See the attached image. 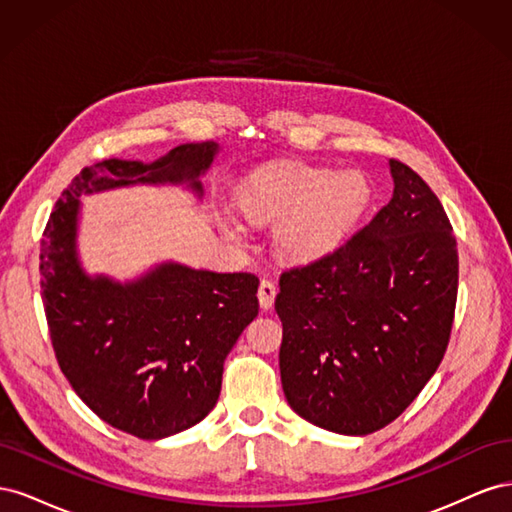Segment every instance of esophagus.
Masks as SVG:
<instances>
[{
    "mask_svg": "<svg viewBox=\"0 0 512 512\" xmlns=\"http://www.w3.org/2000/svg\"><path fill=\"white\" fill-rule=\"evenodd\" d=\"M275 294H277V288H275V284L271 282V280H262L260 282V286H258V301H260V307L265 309H271L273 307V301H275Z\"/></svg>",
    "mask_w": 512,
    "mask_h": 512,
    "instance_id": "obj_1",
    "label": "esophagus"
}]
</instances>
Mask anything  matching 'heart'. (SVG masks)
Instances as JSON below:
<instances>
[{
	"label": "heart",
	"instance_id": "1",
	"mask_svg": "<svg viewBox=\"0 0 512 512\" xmlns=\"http://www.w3.org/2000/svg\"><path fill=\"white\" fill-rule=\"evenodd\" d=\"M374 183L363 170L314 166H277L252 175L239 196V209L250 222H280L275 247L292 262H314L339 250L361 226ZM230 239L245 230L222 224Z\"/></svg>",
	"mask_w": 512,
	"mask_h": 512
}]
</instances>
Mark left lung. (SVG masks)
<instances>
[{
    "label": "left lung",
    "mask_w": 512,
    "mask_h": 512,
    "mask_svg": "<svg viewBox=\"0 0 512 512\" xmlns=\"http://www.w3.org/2000/svg\"><path fill=\"white\" fill-rule=\"evenodd\" d=\"M393 198L339 250L280 277V371L290 408L367 436L404 412L451 337L459 258L429 185L389 160Z\"/></svg>",
    "instance_id": "1"
}]
</instances>
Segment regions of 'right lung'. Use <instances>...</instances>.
I'll list each match as a JSON object with an SVG mask.
<instances>
[{
  "label": "right lung",
  "mask_w": 512,
  "mask_h": 512,
  "mask_svg": "<svg viewBox=\"0 0 512 512\" xmlns=\"http://www.w3.org/2000/svg\"><path fill=\"white\" fill-rule=\"evenodd\" d=\"M220 145L188 143L153 162L104 160L61 192L40 243L42 301L57 363L104 423L141 440L190 429L218 404L224 361L258 316V277L160 262L136 280L89 275L79 258L81 196L185 185L203 198Z\"/></svg>",
  "instance_id": "right-lung-1"
}]
</instances>
